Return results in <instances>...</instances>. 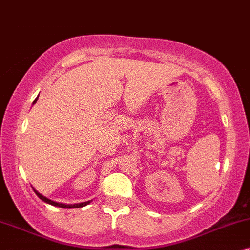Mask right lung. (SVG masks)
Segmentation results:
<instances>
[{
  "mask_svg": "<svg viewBox=\"0 0 250 250\" xmlns=\"http://www.w3.org/2000/svg\"><path fill=\"white\" fill-rule=\"evenodd\" d=\"M38 101V98L35 99L34 102H33V104H34V103ZM34 189V188H33ZM34 192L36 193V195H38V197L41 199L42 201H44V202H46V204H49V205H52V206H56V207H61V208H81V207H84V206H86L88 204H90V201H86V202H81V204H75V205H65V204H59V202H56V201H52V200H50V199H48V198H45V197H43L42 194H40V193L36 191V189H34Z\"/></svg>",
  "mask_w": 250,
  "mask_h": 250,
  "instance_id": "1",
  "label": "right lung"
}]
</instances>
